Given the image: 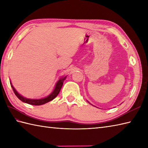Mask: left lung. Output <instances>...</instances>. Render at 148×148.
Wrapping results in <instances>:
<instances>
[{"label":"left lung","mask_w":148,"mask_h":148,"mask_svg":"<svg viewBox=\"0 0 148 148\" xmlns=\"http://www.w3.org/2000/svg\"><path fill=\"white\" fill-rule=\"evenodd\" d=\"M88 103H89V102H88Z\"/></svg>","instance_id":"obj_1"}]
</instances>
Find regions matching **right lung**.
I'll list each match as a JSON object with an SVG mask.
<instances>
[{"label": "right lung", "mask_w": 148, "mask_h": 148, "mask_svg": "<svg viewBox=\"0 0 148 148\" xmlns=\"http://www.w3.org/2000/svg\"><path fill=\"white\" fill-rule=\"evenodd\" d=\"M66 78V76L61 77L57 82V83L56 84L53 91H52V92L47 97H44V98H41V99H29V98L23 97L22 95L19 94L17 92V90L15 89L14 87H13V85H12L11 82H10V84H11L12 88L13 91H14L15 95L18 97L19 99H20L21 101L24 102V103H27V104H31V105H35V106H39V105L44 104L45 103H48V102H49V101L53 100L54 98L58 96V94L60 93L62 86H63V82L65 80Z\"/></svg>", "instance_id": "obj_1"}]
</instances>
